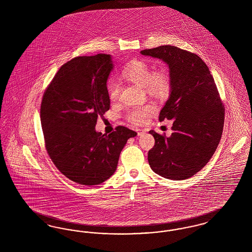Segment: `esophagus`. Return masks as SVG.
<instances>
[{
  "label": "esophagus",
  "instance_id": "esophagus-1",
  "mask_svg": "<svg viewBox=\"0 0 252 252\" xmlns=\"http://www.w3.org/2000/svg\"><path fill=\"white\" fill-rule=\"evenodd\" d=\"M136 131H137V133H138V136H140V135H142L143 133H144V129H136Z\"/></svg>",
  "mask_w": 252,
  "mask_h": 252
}]
</instances>
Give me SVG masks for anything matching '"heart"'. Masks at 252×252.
<instances>
[{
  "label": "heart",
  "mask_w": 252,
  "mask_h": 252,
  "mask_svg": "<svg viewBox=\"0 0 252 252\" xmlns=\"http://www.w3.org/2000/svg\"><path fill=\"white\" fill-rule=\"evenodd\" d=\"M122 76L132 83L144 86L145 90L157 95H164L170 91L171 80L166 70L158 69L152 72L150 65L142 60H132L122 70ZM108 97L116 101L119 97L120 86L116 81H110L108 86ZM156 110L154 104L132 108L127 112V119L133 124L142 125L145 123Z\"/></svg>",
  "instance_id": "1"
}]
</instances>
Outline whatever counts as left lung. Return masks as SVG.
I'll list each match as a JSON object with an SVG mask.
<instances>
[{
  "label": "left lung",
  "mask_w": 252,
  "mask_h": 252,
  "mask_svg": "<svg viewBox=\"0 0 252 252\" xmlns=\"http://www.w3.org/2000/svg\"><path fill=\"white\" fill-rule=\"evenodd\" d=\"M163 60L169 67L171 93L158 120H173L170 137L149 133L155 145L148 152L151 169L168 180H187L199 172L220 142L225 108L215 79L197 55L162 45L141 51Z\"/></svg>",
  "instance_id": "1"
}]
</instances>
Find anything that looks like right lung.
<instances>
[{"label": "right lung", "instance_id": "add662e5", "mask_svg": "<svg viewBox=\"0 0 252 252\" xmlns=\"http://www.w3.org/2000/svg\"><path fill=\"white\" fill-rule=\"evenodd\" d=\"M110 55L77 57L60 67L44 92L40 122L45 147L56 167L81 185H97L115 172L121 151L137 133L119 126L105 135L95 130L109 109L107 81Z\"/></svg>", "mask_w": 252, "mask_h": 252}]
</instances>
